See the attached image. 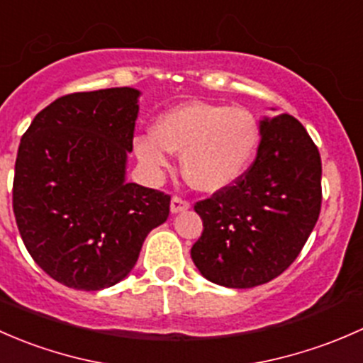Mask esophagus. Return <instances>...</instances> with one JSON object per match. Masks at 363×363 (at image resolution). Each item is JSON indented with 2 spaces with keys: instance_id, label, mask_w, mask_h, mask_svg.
<instances>
[{
  "instance_id": "esophagus-1",
  "label": "esophagus",
  "mask_w": 363,
  "mask_h": 363,
  "mask_svg": "<svg viewBox=\"0 0 363 363\" xmlns=\"http://www.w3.org/2000/svg\"><path fill=\"white\" fill-rule=\"evenodd\" d=\"M190 208V203L189 201L182 199V197L174 196L173 199H171V213H180V211H186V209Z\"/></svg>"
}]
</instances>
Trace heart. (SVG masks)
<instances>
[{"label": "heart", "instance_id": "heart-1", "mask_svg": "<svg viewBox=\"0 0 363 363\" xmlns=\"http://www.w3.org/2000/svg\"><path fill=\"white\" fill-rule=\"evenodd\" d=\"M259 124L246 108L190 101L157 118L154 133L141 134L134 152L150 174L182 154V173L201 192H218L236 183L259 147Z\"/></svg>", "mask_w": 363, "mask_h": 363}]
</instances>
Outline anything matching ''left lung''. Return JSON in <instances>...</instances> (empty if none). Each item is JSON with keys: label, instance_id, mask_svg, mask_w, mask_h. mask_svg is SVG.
<instances>
[{"label": "left lung", "instance_id": "1", "mask_svg": "<svg viewBox=\"0 0 363 363\" xmlns=\"http://www.w3.org/2000/svg\"><path fill=\"white\" fill-rule=\"evenodd\" d=\"M321 208L320 152L292 115L260 121L257 157L234 185L196 203L203 234L190 250L201 274L252 289L297 259Z\"/></svg>", "mask_w": 363, "mask_h": 363}]
</instances>
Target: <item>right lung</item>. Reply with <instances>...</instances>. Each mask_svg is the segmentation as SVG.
<instances>
[{
    "label": "right lung",
    "mask_w": 363,
    "mask_h": 363,
    "mask_svg": "<svg viewBox=\"0 0 363 363\" xmlns=\"http://www.w3.org/2000/svg\"><path fill=\"white\" fill-rule=\"evenodd\" d=\"M140 91L62 96L22 136L13 213L29 255L50 278L94 292L124 279L152 229L169 216L167 194L125 182Z\"/></svg>",
    "instance_id": "1"
}]
</instances>
